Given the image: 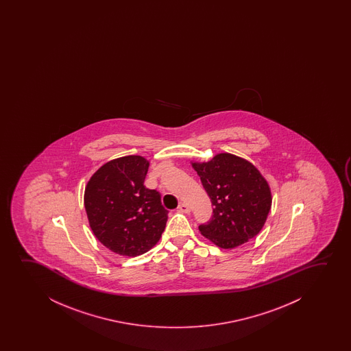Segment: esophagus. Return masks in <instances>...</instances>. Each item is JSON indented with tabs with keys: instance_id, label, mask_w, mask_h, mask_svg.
Instances as JSON below:
<instances>
[{
	"instance_id": "obj_1",
	"label": "esophagus",
	"mask_w": 351,
	"mask_h": 351,
	"mask_svg": "<svg viewBox=\"0 0 351 351\" xmlns=\"http://www.w3.org/2000/svg\"><path fill=\"white\" fill-rule=\"evenodd\" d=\"M178 211L183 212V213H189V212H191V208H189L187 204H184V202H180V205H178Z\"/></svg>"
}]
</instances>
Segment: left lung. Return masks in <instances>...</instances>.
I'll return each mask as SVG.
<instances>
[{
	"label": "left lung",
	"instance_id": "8db88e82",
	"mask_svg": "<svg viewBox=\"0 0 351 351\" xmlns=\"http://www.w3.org/2000/svg\"><path fill=\"white\" fill-rule=\"evenodd\" d=\"M213 205V216L199 226L204 237L232 250L259 234L272 205V193L259 169L247 159L221 152L207 162H191Z\"/></svg>",
	"mask_w": 351,
	"mask_h": 351
}]
</instances>
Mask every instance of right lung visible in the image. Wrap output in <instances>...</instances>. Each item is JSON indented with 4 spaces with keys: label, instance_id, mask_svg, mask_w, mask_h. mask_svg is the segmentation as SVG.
Returning a JSON list of instances; mask_svg holds the SVG:
<instances>
[{
    "label": "right lung",
    "instance_id": "add662e5",
    "mask_svg": "<svg viewBox=\"0 0 351 351\" xmlns=\"http://www.w3.org/2000/svg\"><path fill=\"white\" fill-rule=\"evenodd\" d=\"M149 162L125 156L103 164L84 193L87 219L101 245L116 254L138 256L157 245L168 211L156 189L144 186Z\"/></svg>",
    "mask_w": 351,
    "mask_h": 351
}]
</instances>
